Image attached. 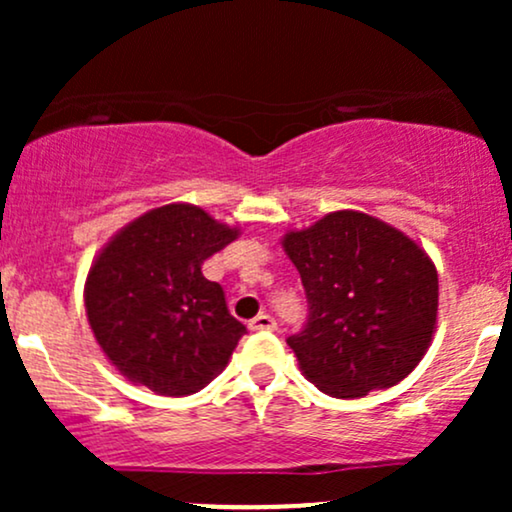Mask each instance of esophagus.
Segmentation results:
<instances>
[{
  "mask_svg": "<svg viewBox=\"0 0 512 512\" xmlns=\"http://www.w3.org/2000/svg\"><path fill=\"white\" fill-rule=\"evenodd\" d=\"M248 327L252 332H274L276 330V320L272 315L260 313L257 317H252V320L248 322Z\"/></svg>",
  "mask_w": 512,
  "mask_h": 512,
  "instance_id": "34e87169",
  "label": "esophagus"
}]
</instances>
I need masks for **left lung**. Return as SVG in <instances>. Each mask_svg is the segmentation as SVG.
I'll use <instances>...</instances> for the list:
<instances>
[{
    "label": "left lung",
    "instance_id": "left-lung-1",
    "mask_svg": "<svg viewBox=\"0 0 512 512\" xmlns=\"http://www.w3.org/2000/svg\"><path fill=\"white\" fill-rule=\"evenodd\" d=\"M281 248L310 305L305 330L286 342L317 390L363 397L419 366L438 325V272L414 238L339 209L286 233Z\"/></svg>",
    "mask_w": 512,
    "mask_h": 512
}]
</instances>
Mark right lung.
<instances>
[{"instance_id": "obj_1", "label": "right lung", "mask_w": 512, "mask_h": 512, "mask_svg": "<svg viewBox=\"0 0 512 512\" xmlns=\"http://www.w3.org/2000/svg\"><path fill=\"white\" fill-rule=\"evenodd\" d=\"M240 236L187 202L149 209L122 226L88 269L84 305L93 337L129 383L156 395L202 390L245 334L204 260Z\"/></svg>"}]
</instances>
